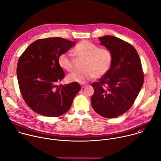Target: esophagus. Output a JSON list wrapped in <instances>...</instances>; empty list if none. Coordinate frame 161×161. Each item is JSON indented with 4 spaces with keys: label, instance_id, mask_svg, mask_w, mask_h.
I'll return each mask as SVG.
<instances>
[{
    "label": "esophagus",
    "instance_id": "34e87169",
    "mask_svg": "<svg viewBox=\"0 0 161 161\" xmlns=\"http://www.w3.org/2000/svg\"><path fill=\"white\" fill-rule=\"evenodd\" d=\"M85 86H86V85H81V86L82 88H83L84 87H85Z\"/></svg>",
    "mask_w": 161,
    "mask_h": 161
}]
</instances>
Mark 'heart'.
I'll list each match as a JSON object with an SVG mask.
<instances>
[{"label":"heart","instance_id":"obj_1","mask_svg":"<svg viewBox=\"0 0 161 161\" xmlns=\"http://www.w3.org/2000/svg\"><path fill=\"white\" fill-rule=\"evenodd\" d=\"M73 52L76 58L83 59L81 65L83 70L69 74L68 76L69 81L85 83L93 77L102 76L111 67L113 56L108 48H100L92 42L83 41L75 46ZM58 63L61 68L69 72L74 68V60L72 56L66 53L59 56Z\"/></svg>","mask_w":161,"mask_h":161}]
</instances>
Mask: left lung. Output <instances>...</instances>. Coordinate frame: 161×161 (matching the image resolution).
Masks as SVG:
<instances>
[{"instance_id":"obj_1","label":"left lung","mask_w":161,"mask_h":161,"mask_svg":"<svg viewBox=\"0 0 161 161\" xmlns=\"http://www.w3.org/2000/svg\"><path fill=\"white\" fill-rule=\"evenodd\" d=\"M113 56L108 71L92 84V106L101 116L110 119L127 112L134 104L144 80L141 61L130 43L112 36L98 38Z\"/></svg>"}]
</instances>
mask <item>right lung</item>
<instances>
[{
	"mask_svg": "<svg viewBox=\"0 0 161 161\" xmlns=\"http://www.w3.org/2000/svg\"><path fill=\"white\" fill-rule=\"evenodd\" d=\"M75 44L62 37L40 39L20 56L17 66L20 92L28 107L37 114L51 117L64 114L81 90L77 82L57 85L64 78L58 57Z\"/></svg>",
	"mask_w": 161,
	"mask_h": 161,
	"instance_id": "right-lung-1",
	"label": "right lung"
}]
</instances>
